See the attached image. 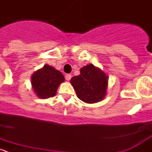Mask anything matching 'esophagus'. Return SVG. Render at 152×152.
I'll return each instance as SVG.
<instances>
[{
    "instance_id": "1",
    "label": "esophagus",
    "mask_w": 152,
    "mask_h": 152,
    "mask_svg": "<svg viewBox=\"0 0 152 152\" xmlns=\"http://www.w3.org/2000/svg\"><path fill=\"white\" fill-rule=\"evenodd\" d=\"M71 78H72V75H69V74H67L66 75H65V80H71Z\"/></svg>"
}]
</instances>
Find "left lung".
<instances>
[{
  "instance_id": "8db88e82",
  "label": "left lung",
  "mask_w": 152,
  "mask_h": 152,
  "mask_svg": "<svg viewBox=\"0 0 152 152\" xmlns=\"http://www.w3.org/2000/svg\"><path fill=\"white\" fill-rule=\"evenodd\" d=\"M80 75L71 79L77 97L84 103H94L105 97L108 86V77L94 64L80 68Z\"/></svg>"
}]
</instances>
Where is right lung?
<instances>
[{"label": "right lung", "mask_w": 152, "mask_h": 152, "mask_svg": "<svg viewBox=\"0 0 152 152\" xmlns=\"http://www.w3.org/2000/svg\"><path fill=\"white\" fill-rule=\"evenodd\" d=\"M64 81V75L49 64L37 70L31 77L32 87L37 96L42 99L56 96V91L61 83Z\"/></svg>", "instance_id": "obj_1"}]
</instances>
